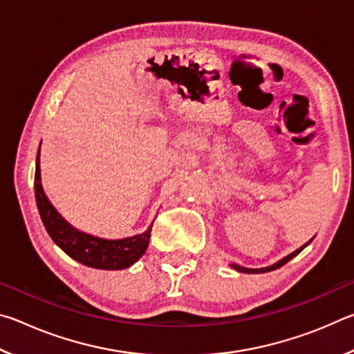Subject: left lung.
<instances>
[{"label": "left lung", "mask_w": 354, "mask_h": 354, "mask_svg": "<svg viewBox=\"0 0 354 354\" xmlns=\"http://www.w3.org/2000/svg\"><path fill=\"white\" fill-rule=\"evenodd\" d=\"M309 243V242H308ZM306 243V245H308ZM306 245H303L301 248H298L297 251H293L292 254H289V256H286L284 259H281V261H278L277 263H273V266H270V267H266V268H245V267H239V266H236V263H232L231 267H234L236 270H239V272H243V273H266V272H272V270H277V268H279V267H283L284 263H287L289 262L290 259H293V257H295L299 251H301L304 247H306Z\"/></svg>", "instance_id": "1"}]
</instances>
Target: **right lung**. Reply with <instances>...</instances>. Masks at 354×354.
I'll return each mask as SVG.
<instances>
[{"instance_id": "1", "label": "right lung", "mask_w": 354, "mask_h": 354, "mask_svg": "<svg viewBox=\"0 0 354 354\" xmlns=\"http://www.w3.org/2000/svg\"><path fill=\"white\" fill-rule=\"evenodd\" d=\"M35 201H37L40 218L50 237L55 241L57 247H61L65 253L75 261L84 266L101 268V270H122L133 266L145 253L151 234V226L139 236L120 239V241H107L86 232L75 230L73 226L65 221L44 194L40 184V165L39 151L37 162H35L34 176Z\"/></svg>"}]
</instances>
